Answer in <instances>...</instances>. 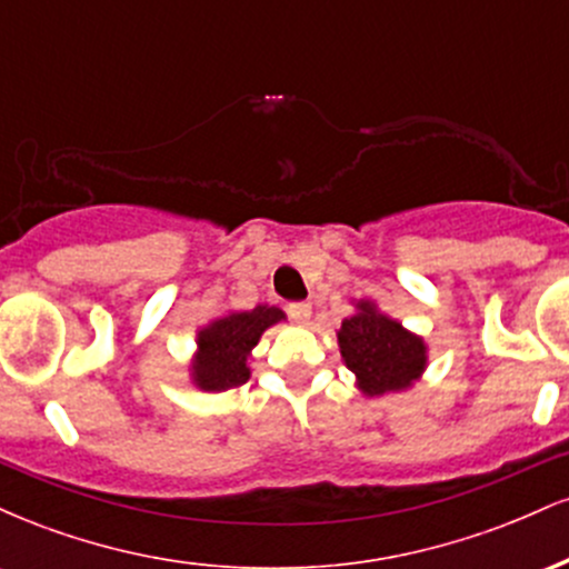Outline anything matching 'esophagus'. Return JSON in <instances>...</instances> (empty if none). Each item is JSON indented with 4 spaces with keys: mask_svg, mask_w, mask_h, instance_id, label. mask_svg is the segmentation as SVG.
I'll list each match as a JSON object with an SVG mask.
<instances>
[{
    "mask_svg": "<svg viewBox=\"0 0 569 569\" xmlns=\"http://www.w3.org/2000/svg\"><path fill=\"white\" fill-rule=\"evenodd\" d=\"M286 312H289L291 321H297V323H307V321H310L312 307H310V302H291L289 307H286Z\"/></svg>",
    "mask_w": 569,
    "mask_h": 569,
    "instance_id": "1",
    "label": "esophagus"
}]
</instances>
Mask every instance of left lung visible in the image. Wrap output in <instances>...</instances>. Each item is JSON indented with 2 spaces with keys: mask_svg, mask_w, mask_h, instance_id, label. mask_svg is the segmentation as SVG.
I'll return each instance as SVG.
<instances>
[{
  "mask_svg": "<svg viewBox=\"0 0 569 569\" xmlns=\"http://www.w3.org/2000/svg\"><path fill=\"white\" fill-rule=\"evenodd\" d=\"M339 352L363 396H385L411 388L428 363L422 337L411 335L393 318L382 316L375 302L356 305L337 331Z\"/></svg>",
  "mask_w": 569,
  "mask_h": 569,
  "instance_id": "1",
  "label": "left lung"
}]
</instances>
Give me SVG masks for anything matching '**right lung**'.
Wrapping results in <instances>:
<instances>
[{
    "label": "right lung",
    "instance_id": "add662e5",
    "mask_svg": "<svg viewBox=\"0 0 569 569\" xmlns=\"http://www.w3.org/2000/svg\"><path fill=\"white\" fill-rule=\"evenodd\" d=\"M283 310L257 305L253 310L230 312L198 331V352L192 361V382L208 393H221L251 377L248 356L270 326L283 321Z\"/></svg>",
    "mask_w": 569,
    "mask_h": 569
}]
</instances>
